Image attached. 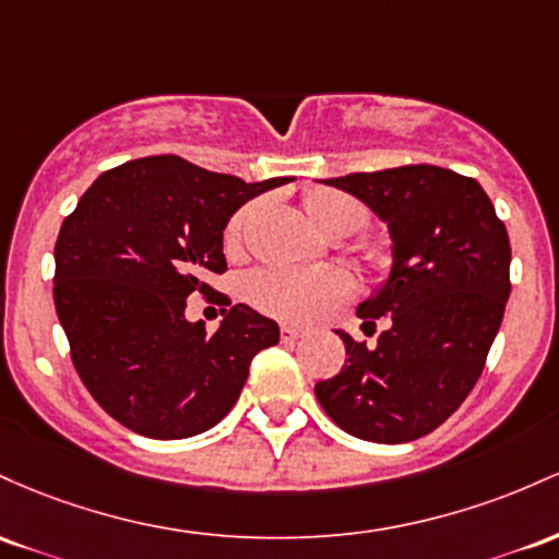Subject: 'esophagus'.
<instances>
[{
    "label": "esophagus",
    "mask_w": 559,
    "mask_h": 559,
    "mask_svg": "<svg viewBox=\"0 0 559 559\" xmlns=\"http://www.w3.org/2000/svg\"><path fill=\"white\" fill-rule=\"evenodd\" d=\"M280 335H282V341H298V337L306 335V330L296 328V324H282Z\"/></svg>",
    "instance_id": "1"
}]
</instances>
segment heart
Masks as SVG:
<instances>
[{"instance_id":"heart-1","label":"heart","mask_w":559,"mask_h":559,"mask_svg":"<svg viewBox=\"0 0 559 559\" xmlns=\"http://www.w3.org/2000/svg\"><path fill=\"white\" fill-rule=\"evenodd\" d=\"M311 222L328 235H350L367 222V211L354 198L332 190H317L306 198ZM250 209L240 211L227 227V246L237 248ZM246 296L255 309L285 322H313L350 296V280L335 266H266L246 282Z\"/></svg>"}]
</instances>
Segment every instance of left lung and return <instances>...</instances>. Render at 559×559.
<instances>
[{
    "mask_svg": "<svg viewBox=\"0 0 559 559\" xmlns=\"http://www.w3.org/2000/svg\"><path fill=\"white\" fill-rule=\"evenodd\" d=\"M359 198L391 235V269L356 317L388 328L346 343V367L317 382L319 404L350 436L406 443L454 415L478 382L510 298V237L475 179L401 166L324 179ZM364 328V332H367Z\"/></svg>",
    "mask_w": 559,
    "mask_h": 559,
    "instance_id": "obj_1",
    "label": "left lung"
}]
</instances>
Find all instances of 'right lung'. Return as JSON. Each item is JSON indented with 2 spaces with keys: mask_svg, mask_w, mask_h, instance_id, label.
Here are the masks:
<instances>
[{
  "mask_svg": "<svg viewBox=\"0 0 559 559\" xmlns=\"http://www.w3.org/2000/svg\"><path fill=\"white\" fill-rule=\"evenodd\" d=\"M248 181L153 155L99 174L62 222L55 309L86 391L123 428L155 441L211 430L229 415L280 324L231 306L209 335L187 296L227 272L224 229L240 205L287 185Z\"/></svg>",
  "mask_w": 559,
  "mask_h": 559,
  "instance_id": "obj_1",
  "label": "right lung"
}]
</instances>
